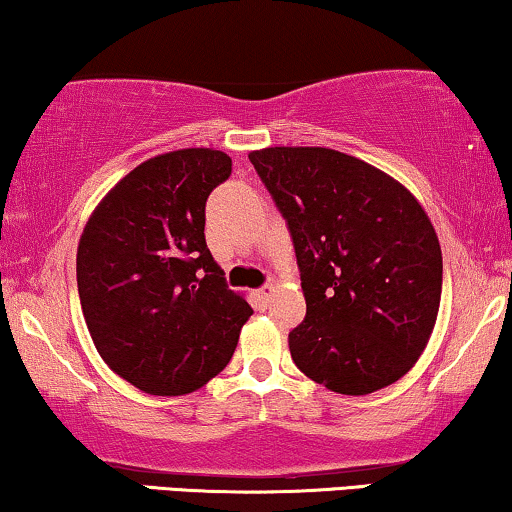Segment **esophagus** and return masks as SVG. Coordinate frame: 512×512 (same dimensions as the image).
<instances>
[{"instance_id":"esophagus-1","label":"esophagus","mask_w":512,"mask_h":512,"mask_svg":"<svg viewBox=\"0 0 512 512\" xmlns=\"http://www.w3.org/2000/svg\"><path fill=\"white\" fill-rule=\"evenodd\" d=\"M272 293H275V286H272V284H265L263 289H258V291H256L258 303H261V305H268L270 300H272Z\"/></svg>"}]
</instances>
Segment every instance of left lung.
Here are the masks:
<instances>
[{
    "label": "left lung",
    "instance_id": "8db88e82",
    "mask_svg": "<svg viewBox=\"0 0 512 512\" xmlns=\"http://www.w3.org/2000/svg\"><path fill=\"white\" fill-rule=\"evenodd\" d=\"M291 233L307 314L291 359L326 389L363 396L415 366L443 291V254L408 188L321 146L251 151Z\"/></svg>",
    "mask_w": 512,
    "mask_h": 512
}]
</instances>
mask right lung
<instances>
[{"mask_svg":"<svg viewBox=\"0 0 512 512\" xmlns=\"http://www.w3.org/2000/svg\"><path fill=\"white\" fill-rule=\"evenodd\" d=\"M230 172L223 151L163 153L118 181L83 228L76 284L88 331L107 366L146 394L207 384L254 314L205 242L207 198Z\"/></svg>","mask_w":512,"mask_h":512,"instance_id":"right-lung-1","label":"right lung"}]
</instances>
